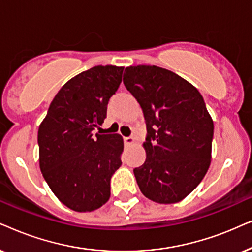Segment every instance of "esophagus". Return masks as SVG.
Instances as JSON below:
<instances>
[{
  "label": "esophagus",
  "instance_id": "34e87169",
  "mask_svg": "<svg viewBox=\"0 0 252 252\" xmlns=\"http://www.w3.org/2000/svg\"><path fill=\"white\" fill-rule=\"evenodd\" d=\"M124 144L126 145H133L135 144V139L132 137H124Z\"/></svg>",
  "mask_w": 252,
  "mask_h": 252
}]
</instances>
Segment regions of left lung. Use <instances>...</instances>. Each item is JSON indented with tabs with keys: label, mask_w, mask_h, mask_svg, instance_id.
Returning a JSON list of instances; mask_svg holds the SVG:
<instances>
[{
	"label": "left lung",
	"mask_w": 252,
	"mask_h": 252,
	"mask_svg": "<svg viewBox=\"0 0 252 252\" xmlns=\"http://www.w3.org/2000/svg\"><path fill=\"white\" fill-rule=\"evenodd\" d=\"M123 83L143 109L145 162L133 169L140 191L159 204L192 192L211 163L213 120L198 90L156 65L126 68Z\"/></svg>",
	"instance_id": "8db88e82"
}]
</instances>
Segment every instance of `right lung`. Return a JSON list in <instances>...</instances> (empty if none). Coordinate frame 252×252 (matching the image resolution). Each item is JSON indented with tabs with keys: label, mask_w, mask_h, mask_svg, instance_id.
<instances>
[{
	"label": "right lung",
	"mask_w": 252,
	"mask_h": 252,
	"mask_svg": "<svg viewBox=\"0 0 252 252\" xmlns=\"http://www.w3.org/2000/svg\"><path fill=\"white\" fill-rule=\"evenodd\" d=\"M123 66L96 65L68 80L39 126V165L60 202L91 212L108 202L110 179L122 165L119 133L93 135L103 123Z\"/></svg>",
	"instance_id": "add662e5"
}]
</instances>
